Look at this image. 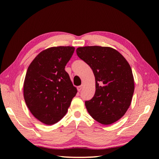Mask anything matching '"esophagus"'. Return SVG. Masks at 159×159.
<instances>
[{
  "label": "esophagus",
  "instance_id": "obj_1",
  "mask_svg": "<svg viewBox=\"0 0 159 159\" xmlns=\"http://www.w3.org/2000/svg\"><path fill=\"white\" fill-rule=\"evenodd\" d=\"M82 88H83V85L78 86V87H77V90H78V91H79V92H80V91L82 90Z\"/></svg>",
  "mask_w": 159,
  "mask_h": 159
}]
</instances>
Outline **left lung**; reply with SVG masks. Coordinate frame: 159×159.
<instances>
[{
  "label": "left lung",
  "mask_w": 159,
  "mask_h": 159,
  "mask_svg": "<svg viewBox=\"0 0 159 159\" xmlns=\"http://www.w3.org/2000/svg\"><path fill=\"white\" fill-rule=\"evenodd\" d=\"M76 53L90 66L95 77V95L85 102L88 113L102 124L117 121L127 111L133 98L134 85L130 64L109 47H80Z\"/></svg>",
  "instance_id": "1"
}]
</instances>
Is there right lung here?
Instances as JSON below:
<instances>
[{
	"instance_id": "obj_1",
	"label": "right lung",
	"mask_w": 159,
	"mask_h": 159,
	"mask_svg": "<svg viewBox=\"0 0 159 159\" xmlns=\"http://www.w3.org/2000/svg\"><path fill=\"white\" fill-rule=\"evenodd\" d=\"M75 48L59 46L42 51L32 61L24 83V98L34 116L52 125L68 111L77 89L65 71Z\"/></svg>"
}]
</instances>
